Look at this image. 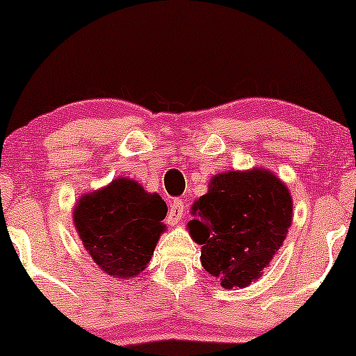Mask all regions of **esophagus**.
Listing matches in <instances>:
<instances>
[{
	"label": "esophagus",
	"mask_w": 356,
	"mask_h": 356,
	"mask_svg": "<svg viewBox=\"0 0 356 356\" xmlns=\"http://www.w3.org/2000/svg\"><path fill=\"white\" fill-rule=\"evenodd\" d=\"M184 214H186V206H184V202L179 199V201H174L170 204L167 219H169L170 224H177L179 220L184 218Z\"/></svg>",
	"instance_id": "1"
}]
</instances>
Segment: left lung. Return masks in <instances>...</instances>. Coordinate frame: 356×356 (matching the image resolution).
<instances>
[{"mask_svg":"<svg viewBox=\"0 0 356 356\" xmlns=\"http://www.w3.org/2000/svg\"><path fill=\"white\" fill-rule=\"evenodd\" d=\"M191 238L201 244V263L226 289L244 288L263 275L283 246L293 219V199L266 169L229 170L211 179L192 204Z\"/></svg>","mask_w":356,"mask_h":356,"instance_id":"8db88e82","label":"left lung"}]
</instances>
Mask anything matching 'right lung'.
<instances>
[{
	"mask_svg": "<svg viewBox=\"0 0 356 356\" xmlns=\"http://www.w3.org/2000/svg\"><path fill=\"white\" fill-rule=\"evenodd\" d=\"M167 206L136 181L113 179L107 187L81 195L73 224L85 249L105 275L137 276L149 264L165 229Z\"/></svg>",
	"mask_w": 356,
	"mask_h": 356,
	"instance_id": "add662e5",
	"label": "right lung"
}]
</instances>
